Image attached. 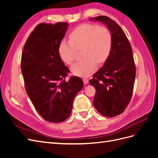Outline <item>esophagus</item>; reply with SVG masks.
<instances>
[{
    "instance_id": "34e87169",
    "label": "esophagus",
    "mask_w": 158,
    "mask_h": 158,
    "mask_svg": "<svg viewBox=\"0 0 158 158\" xmlns=\"http://www.w3.org/2000/svg\"><path fill=\"white\" fill-rule=\"evenodd\" d=\"M83 82H84V84H87L89 82V80L87 78H83Z\"/></svg>"
}]
</instances>
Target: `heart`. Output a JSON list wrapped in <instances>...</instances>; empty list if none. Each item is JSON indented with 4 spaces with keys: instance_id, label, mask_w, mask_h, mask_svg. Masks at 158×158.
I'll use <instances>...</instances> for the list:
<instances>
[{
    "instance_id": "b5f03b06",
    "label": "heart",
    "mask_w": 158,
    "mask_h": 158,
    "mask_svg": "<svg viewBox=\"0 0 158 158\" xmlns=\"http://www.w3.org/2000/svg\"><path fill=\"white\" fill-rule=\"evenodd\" d=\"M112 36L106 27L94 23H82L70 32L69 41L62 40L59 54L64 63L71 65L76 59L77 50L81 51V60L73 64L71 71L74 75L86 77L94 73L99 64L104 63L111 52Z\"/></svg>"
}]
</instances>
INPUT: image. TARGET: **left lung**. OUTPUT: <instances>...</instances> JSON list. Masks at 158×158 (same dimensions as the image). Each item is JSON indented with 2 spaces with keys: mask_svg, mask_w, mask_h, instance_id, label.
<instances>
[{
  "mask_svg": "<svg viewBox=\"0 0 158 158\" xmlns=\"http://www.w3.org/2000/svg\"><path fill=\"white\" fill-rule=\"evenodd\" d=\"M92 20L106 24L112 36L109 57L89 81L96 90L93 103L103 116L115 117L125 111L132 98L136 77L132 47L122 28L112 19L100 16Z\"/></svg>",
  "mask_w": 158,
  "mask_h": 158,
  "instance_id": "obj_1",
  "label": "left lung"
}]
</instances>
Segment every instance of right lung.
Returning a JSON list of instances; mask_svg holds the SVG:
<instances>
[{
    "mask_svg": "<svg viewBox=\"0 0 158 158\" xmlns=\"http://www.w3.org/2000/svg\"><path fill=\"white\" fill-rule=\"evenodd\" d=\"M69 23L38 24L23 47L21 70L26 92L37 111L50 123L65 121L71 113L74 99L82 89V80L73 76L59 54V46Z\"/></svg>",
    "mask_w": 158,
    "mask_h": 158,
    "instance_id": "right-lung-1",
    "label": "right lung"
}]
</instances>
